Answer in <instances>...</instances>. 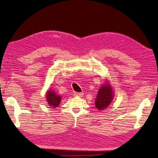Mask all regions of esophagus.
<instances>
[{"label": "esophagus", "mask_w": 158, "mask_h": 158, "mask_svg": "<svg viewBox=\"0 0 158 158\" xmlns=\"http://www.w3.org/2000/svg\"><path fill=\"white\" fill-rule=\"evenodd\" d=\"M74 95H75V96L81 97V96H83V93H81V92H75V94H74Z\"/></svg>", "instance_id": "obj_1"}]
</instances>
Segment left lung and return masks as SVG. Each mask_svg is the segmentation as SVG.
Wrapping results in <instances>:
<instances>
[{
    "mask_svg": "<svg viewBox=\"0 0 158 158\" xmlns=\"http://www.w3.org/2000/svg\"><path fill=\"white\" fill-rule=\"evenodd\" d=\"M113 98V92L111 87L106 82L98 90L95 101L96 107L98 110L105 109L109 106Z\"/></svg>",
    "mask_w": 158,
    "mask_h": 158,
    "instance_id": "left-lung-1",
    "label": "left lung"
}]
</instances>
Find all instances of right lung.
Returning a JSON list of instances; mask_svg holds the SVG:
<instances>
[{
    "instance_id": "obj_1",
    "label": "right lung",
    "mask_w": 158,
    "mask_h": 158,
    "mask_svg": "<svg viewBox=\"0 0 158 158\" xmlns=\"http://www.w3.org/2000/svg\"><path fill=\"white\" fill-rule=\"evenodd\" d=\"M47 101H48L49 105L53 106V107H57L61 101V97L60 96L57 95V94L52 91V90H49V91L47 94Z\"/></svg>"
}]
</instances>
